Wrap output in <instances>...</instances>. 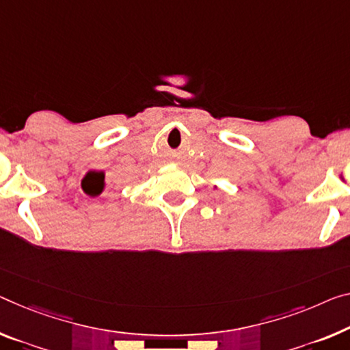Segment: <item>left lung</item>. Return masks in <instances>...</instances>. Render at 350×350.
<instances>
[{
	"label": "left lung",
	"mask_w": 350,
	"mask_h": 350,
	"mask_svg": "<svg viewBox=\"0 0 350 350\" xmlns=\"http://www.w3.org/2000/svg\"><path fill=\"white\" fill-rule=\"evenodd\" d=\"M214 187H217V186H214Z\"/></svg>",
	"instance_id": "obj_1"
}]
</instances>
